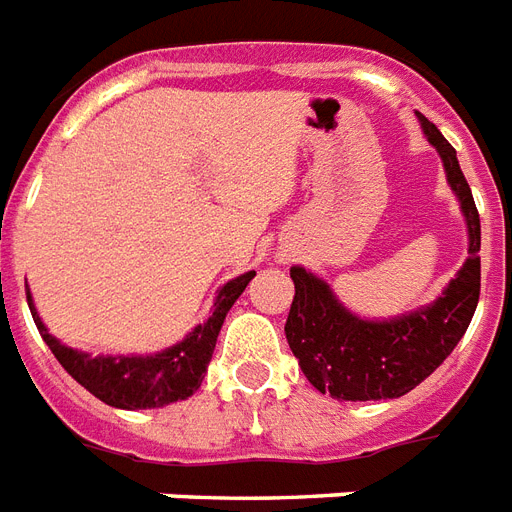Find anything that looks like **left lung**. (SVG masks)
Masks as SVG:
<instances>
[{
  "mask_svg": "<svg viewBox=\"0 0 512 512\" xmlns=\"http://www.w3.org/2000/svg\"><path fill=\"white\" fill-rule=\"evenodd\" d=\"M420 116V113H418ZM425 137L439 150L447 179L468 222V261L449 288L420 312L399 320L367 322L346 312L320 277L290 269L296 296L290 304L285 338L306 380L338 402L396 399L420 386L468 330L481 293V222L470 185L457 163L455 147L420 116Z\"/></svg>",
  "mask_w": 512,
  "mask_h": 512,
  "instance_id": "left-lung-1",
  "label": "left lung"
}]
</instances>
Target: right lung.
<instances>
[{
    "label": "right lung",
    "instance_id": "right-lung-1",
    "mask_svg": "<svg viewBox=\"0 0 512 512\" xmlns=\"http://www.w3.org/2000/svg\"><path fill=\"white\" fill-rule=\"evenodd\" d=\"M253 275L256 272H245L227 282L216 296L214 314L203 325L195 327L185 341L155 354V357H89V354L68 349L55 335L47 333V327L42 325L34 304H31V293H26V298L44 343L76 383H81L89 394H94L110 407L147 410V407L179 402L198 391L208 362L214 357L216 335L222 330L224 317L240 298L245 285L253 280Z\"/></svg>",
    "mask_w": 512,
    "mask_h": 512
}]
</instances>
